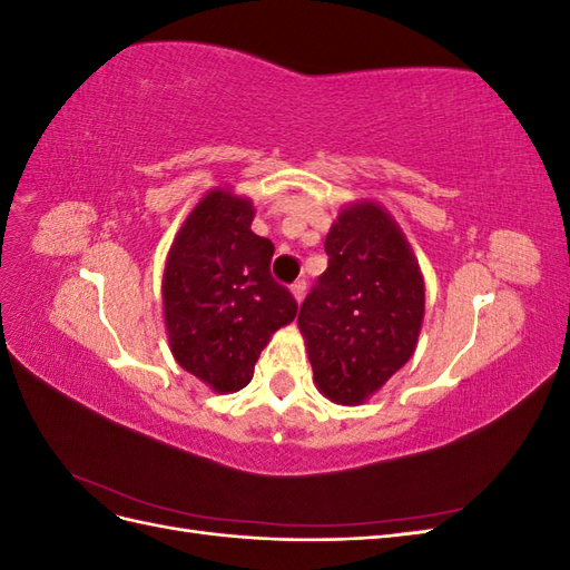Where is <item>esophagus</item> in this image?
<instances>
[{"mask_svg":"<svg viewBox=\"0 0 570 570\" xmlns=\"http://www.w3.org/2000/svg\"><path fill=\"white\" fill-rule=\"evenodd\" d=\"M292 295H295L297 302H302L304 295H306V283H304V281H295V283H292Z\"/></svg>","mask_w":570,"mask_h":570,"instance_id":"1","label":"esophagus"}]
</instances>
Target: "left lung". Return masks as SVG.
Segmentation results:
<instances>
[{
	"label": "left lung",
	"mask_w": 570,
	"mask_h": 570,
	"mask_svg": "<svg viewBox=\"0 0 570 570\" xmlns=\"http://www.w3.org/2000/svg\"><path fill=\"white\" fill-rule=\"evenodd\" d=\"M325 254L297 323L316 387L335 404H361L416 350L425 287L402 230L373 202L337 216Z\"/></svg>",
	"instance_id": "1"
}]
</instances>
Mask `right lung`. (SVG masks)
<instances>
[{
	"instance_id": "obj_1",
	"label": "right lung",
	"mask_w": 570,
	"mask_h": 570,
	"mask_svg": "<svg viewBox=\"0 0 570 570\" xmlns=\"http://www.w3.org/2000/svg\"><path fill=\"white\" fill-rule=\"evenodd\" d=\"M252 202L226 189L187 216L164 273L166 331L178 364L216 392L243 390L258 354L297 316L271 275L273 243L252 233Z\"/></svg>"
}]
</instances>
